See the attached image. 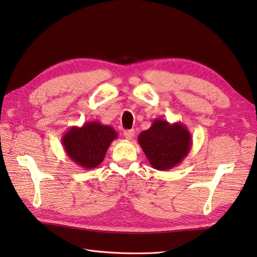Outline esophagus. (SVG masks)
<instances>
[{"label":"esophagus","mask_w":257,"mask_h":257,"mask_svg":"<svg viewBox=\"0 0 257 257\" xmlns=\"http://www.w3.org/2000/svg\"><path fill=\"white\" fill-rule=\"evenodd\" d=\"M134 134H135V131L134 130L124 131V137H125L126 139H132V138H133Z\"/></svg>","instance_id":"34e87169"}]
</instances>
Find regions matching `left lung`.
I'll list each match as a JSON object with an SVG mask.
<instances>
[{"mask_svg": "<svg viewBox=\"0 0 257 257\" xmlns=\"http://www.w3.org/2000/svg\"><path fill=\"white\" fill-rule=\"evenodd\" d=\"M138 143L150 165L165 172L182 163L193 142L188 127L182 123L170 124L167 120L155 119L149 130L139 134Z\"/></svg>", "mask_w": 257, "mask_h": 257, "instance_id": "left-lung-1", "label": "left lung"}]
</instances>
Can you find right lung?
I'll list each match as a JSON object with an SVG mask.
<instances>
[{"label": "right lung", "instance_id": "add662e5", "mask_svg": "<svg viewBox=\"0 0 257 257\" xmlns=\"http://www.w3.org/2000/svg\"><path fill=\"white\" fill-rule=\"evenodd\" d=\"M115 138L118 134L113 127L90 121L80 127L72 126L61 141L72 162L84 169H93L104 161L108 148Z\"/></svg>", "mask_w": 257, "mask_h": 257}]
</instances>
